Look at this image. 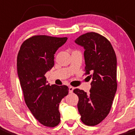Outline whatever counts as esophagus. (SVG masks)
Segmentation results:
<instances>
[{
    "mask_svg": "<svg viewBox=\"0 0 135 135\" xmlns=\"http://www.w3.org/2000/svg\"><path fill=\"white\" fill-rule=\"evenodd\" d=\"M73 90H74V88H73V87H72V86H69V94H71V93L73 92Z\"/></svg>",
    "mask_w": 135,
    "mask_h": 135,
    "instance_id": "esophagus-1",
    "label": "esophagus"
}]
</instances>
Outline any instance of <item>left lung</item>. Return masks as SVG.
Returning a JSON list of instances; mask_svg holds the SVG:
<instances>
[{"mask_svg": "<svg viewBox=\"0 0 135 135\" xmlns=\"http://www.w3.org/2000/svg\"><path fill=\"white\" fill-rule=\"evenodd\" d=\"M75 42L84 49L85 75L92 79L90 94L76 88L77 104L81 121L94 126L109 114L117 90V60L114 50L106 37L95 32H88Z\"/></svg>", "mask_w": 135, "mask_h": 135, "instance_id": "left-lung-1", "label": "left lung"}]
</instances>
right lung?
Listing matches in <instances>:
<instances>
[{
    "label": "right lung",
    "mask_w": 135,
    "mask_h": 135,
    "mask_svg": "<svg viewBox=\"0 0 135 135\" xmlns=\"http://www.w3.org/2000/svg\"><path fill=\"white\" fill-rule=\"evenodd\" d=\"M68 37L34 36L20 47L17 59V74L28 108L40 123L53 127L60 122L58 107L68 94L66 85L47 84L45 73L55 64V54Z\"/></svg>",
    "instance_id": "add662e5"
}]
</instances>
